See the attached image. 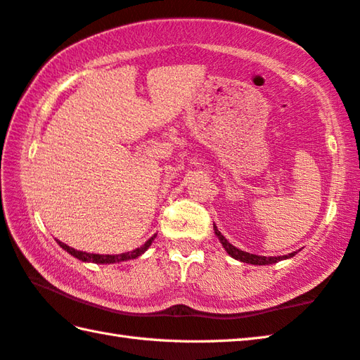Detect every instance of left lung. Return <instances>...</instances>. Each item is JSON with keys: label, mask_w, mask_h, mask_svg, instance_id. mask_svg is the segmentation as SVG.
Returning a JSON list of instances; mask_svg holds the SVG:
<instances>
[{"label": "left lung", "mask_w": 360, "mask_h": 360, "mask_svg": "<svg viewBox=\"0 0 360 360\" xmlns=\"http://www.w3.org/2000/svg\"><path fill=\"white\" fill-rule=\"evenodd\" d=\"M214 233H215V236L219 238L220 244L224 245L226 253L230 255L231 258L238 259V261H243V263H247V264H255V266L274 264V263H277V261H282V259H286V258H292L294 255L297 253V252H292L290 255H283V257H261V255H253V253H248V252H244V250H239L238 247H234L233 244L228 243V240L224 238V234H221L217 230V226H215V225H214Z\"/></svg>", "instance_id": "8db88e82"}]
</instances>
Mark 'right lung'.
I'll return each mask as SVG.
<instances>
[{
    "instance_id": "right-lung-1",
    "label": "right lung",
    "mask_w": 360,
    "mask_h": 360,
    "mask_svg": "<svg viewBox=\"0 0 360 360\" xmlns=\"http://www.w3.org/2000/svg\"><path fill=\"white\" fill-rule=\"evenodd\" d=\"M158 234H154L153 238H149L145 244L141 247L135 248L132 252H127V253H121V255H99V253H86V252H82V250H75V248H72L66 244H63L61 240L56 239V243L60 244L61 248H64L68 253H70L72 257H75L77 259L84 261V263H96V264H113V263H121V261H129V259H135L139 258L140 255L145 253L149 245L153 244V240L155 239Z\"/></svg>"
}]
</instances>
